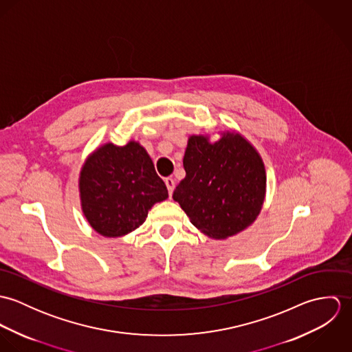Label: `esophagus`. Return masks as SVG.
<instances>
[{
  "label": "esophagus",
  "mask_w": 352,
  "mask_h": 352,
  "mask_svg": "<svg viewBox=\"0 0 352 352\" xmlns=\"http://www.w3.org/2000/svg\"><path fill=\"white\" fill-rule=\"evenodd\" d=\"M165 184H166V188H168L169 197H172L173 190H175V180H173L172 177H166V179H165Z\"/></svg>",
  "instance_id": "obj_1"
}]
</instances>
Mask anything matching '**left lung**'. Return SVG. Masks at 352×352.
<instances>
[{
    "mask_svg": "<svg viewBox=\"0 0 352 352\" xmlns=\"http://www.w3.org/2000/svg\"><path fill=\"white\" fill-rule=\"evenodd\" d=\"M186 177L173 199L203 234L225 240L251 226L265 198V168L257 151L241 134L223 131L191 135L184 153Z\"/></svg>",
    "mask_w": 352,
    "mask_h": 352,
    "instance_id": "1",
    "label": "left lung"
}]
</instances>
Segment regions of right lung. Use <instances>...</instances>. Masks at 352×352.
<instances>
[{"label":"right lung","mask_w":352,"mask_h":352,"mask_svg":"<svg viewBox=\"0 0 352 352\" xmlns=\"http://www.w3.org/2000/svg\"><path fill=\"white\" fill-rule=\"evenodd\" d=\"M78 190L92 229L112 239L140 228L151 207L168 198L151 155L137 141L124 146L108 142L91 153L81 168Z\"/></svg>","instance_id":"right-lung-1"}]
</instances>
